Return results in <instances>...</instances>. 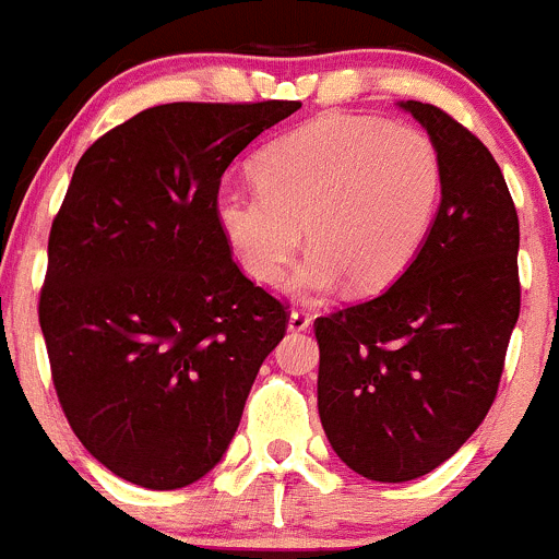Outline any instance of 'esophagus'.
<instances>
[{
	"label": "esophagus",
	"mask_w": 559,
	"mask_h": 559,
	"mask_svg": "<svg viewBox=\"0 0 559 559\" xmlns=\"http://www.w3.org/2000/svg\"><path fill=\"white\" fill-rule=\"evenodd\" d=\"M309 323H312V318H309V312H304V309H293L290 318H287V329L296 331V334L307 331Z\"/></svg>",
	"instance_id": "esophagus-1"
}]
</instances>
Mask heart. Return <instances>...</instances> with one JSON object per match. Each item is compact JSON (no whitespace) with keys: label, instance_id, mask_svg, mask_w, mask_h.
I'll return each mask as SVG.
<instances>
[{"label":"heart","instance_id":"obj_1","mask_svg":"<svg viewBox=\"0 0 559 559\" xmlns=\"http://www.w3.org/2000/svg\"><path fill=\"white\" fill-rule=\"evenodd\" d=\"M258 190L223 187L217 223L241 269L272 285L304 241L290 277L301 296L391 285L416 255L440 192L424 132L369 116H320L274 141L255 163Z\"/></svg>","mask_w":559,"mask_h":559}]
</instances>
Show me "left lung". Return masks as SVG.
I'll list each match as a JSON object with an SVG mask.
<instances>
[{"mask_svg":"<svg viewBox=\"0 0 559 559\" xmlns=\"http://www.w3.org/2000/svg\"><path fill=\"white\" fill-rule=\"evenodd\" d=\"M400 108L438 152V217L389 290L314 320L325 438L383 484L432 473L478 429L522 301L519 217L500 165L438 105Z\"/></svg>","mask_w":559,"mask_h":559,"instance_id":"1","label":"left lung"}]
</instances>
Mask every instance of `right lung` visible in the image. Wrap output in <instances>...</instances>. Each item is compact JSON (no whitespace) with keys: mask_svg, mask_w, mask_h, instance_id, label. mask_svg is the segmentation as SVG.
I'll return each instance as SVG.
<instances>
[{"mask_svg":"<svg viewBox=\"0 0 559 559\" xmlns=\"http://www.w3.org/2000/svg\"><path fill=\"white\" fill-rule=\"evenodd\" d=\"M298 108L154 105L75 165L40 329L75 438L130 484L181 489L217 465L285 336V307L236 266L214 206L236 154Z\"/></svg>","mask_w":559,"mask_h":559,"instance_id":"add662e5","label":"right lung"}]
</instances>
